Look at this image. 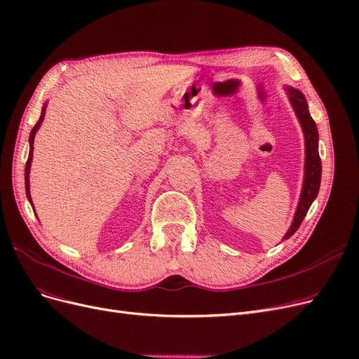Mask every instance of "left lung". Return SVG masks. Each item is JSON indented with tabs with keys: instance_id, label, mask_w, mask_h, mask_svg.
Wrapping results in <instances>:
<instances>
[{
	"instance_id": "obj_1",
	"label": "left lung",
	"mask_w": 359,
	"mask_h": 359,
	"mask_svg": "<svg viewBox=\"0 0 359 359\" xmlns=\"http://www.w3.org/2000/svg\"><path fill=\"white\" fill-rule=\"evenodd\" d=\"M289 101L292 104L293 111L298 117L301 128L305 137V165H304V182L302 189L298 201V207H296L293 222L283 236V241L289 239L293 233L299 229L304 217L306 215L311 204L318 195L320 183H321V160L318 154V130L317 124L313 120L308 110V102L304 97V93L292 86L285 88Z\"/></svg>"
}]
</instances>
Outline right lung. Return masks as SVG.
Segmentation results:
<instances>
[{
    "mask_svg": "<svg viewBox=\"0 0 359 359\" xmlns=\"http://www.w3.org/2000/svg\"><path fill=\"white\" fill-rule=\"evenodd\" d=\"M45 108H46V102L43 104L42 107V111H41V117L38 120V123L34 126L32 132H30L29 135V157H27V161H26V167H25V188H26V196L30 202V205L34 207L32 204V198H30V184H29V173H30V165H32V158H34V141H35V135L38 132V129L41 128V124L43 121V117H45Z\"/></svg>",
    "mask_w": 359,
    "mask_h": 359,
    "instance_id": "obj_1",
    "label": "right lung"
}]
</instances>
